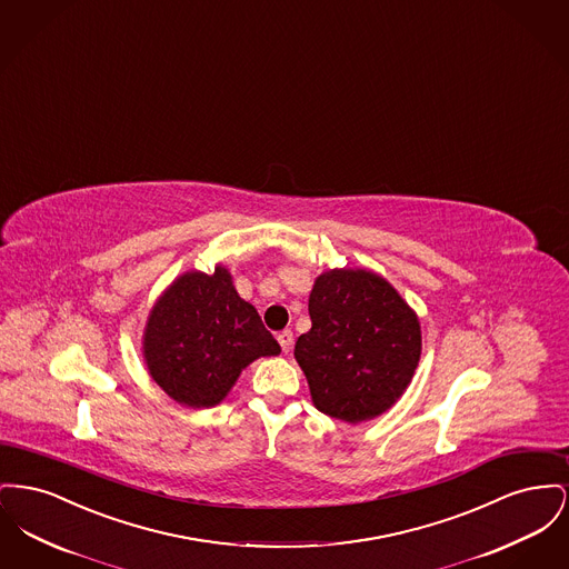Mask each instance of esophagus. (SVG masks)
Segmentation results:
<instances>
[{
	"instance_id": "obj_1",
	"label": "esophagus",
	"mask_w": 569,
	"mask_h": 569,
	"mask_svg": "<svg viewBox=\"0 0 569 569\" xmlns=\"http://www.w3.org/2000/svg\"><path fill=\"white\" fill-rule=\"evenodd\" d=\"M278 342H280L282 351H284V353H289V351H291V347H293V331H291V329L280 331V333H278Z\"/></svg>"
}]
</instances>
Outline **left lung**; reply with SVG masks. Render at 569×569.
Returning <instances> with one entry per match:
<instances>
[{"label":"left lung","instance_id":"left-lung-1","mask_svg":"<svg viewBox=\"0 0 569 569\" xmlns=\"http://www.w3.org/2000/svg\"><path fill=\"white\" fill-rule=\"evenodd\" d=\"M312 328L296 342L312 405L359 423L383 416L421 358L418 312L377 271H323L308 298Z\"/></svg>","mask_w":569,"mask_h":569}]
</instances>
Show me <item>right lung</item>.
Listing matches in <instances>:
<instances>
[{"label":"right lung","instance_id":"obj_1","mask_svg":"<svg viewBox=\"0 0 569 569\" xmlns=\"http://www.w3.org/2000/svg\"><path fill=\"white\" fill-rule=\"evenodd\" d=\"M151 379L190 409L220 405L254 359L280 353L224 266L183 271L151 306L141 340Z\"/></svg>","mask_w":569,"mask_h":569}]
</instances>
